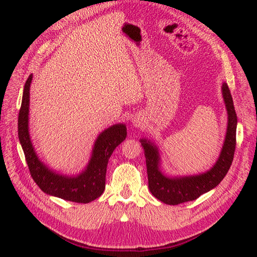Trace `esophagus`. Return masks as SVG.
I'll use <instances>...</instances> for the list:
<instances>
[{
	"label": "esophagus",
	"instance_id": "esophagus-1",
	"mask_svg": "<svg viewBox=\"0 0 257 257\" xmlns=\"http://www.w3.org/2000/svg\"><path fill=\"white\" fill-rule=\"evenodd\" d=\"M134 123H135V125H138V127H139L141 122H140L139 119H134Z\"/></svg>",
	"mask_w": 257,
	"mask_h": 257
}]
</instances>
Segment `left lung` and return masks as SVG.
<instances>
[{"label":"left lung","mask_w":257,"mask_h":257,"mask_svg":"<svg viewBox=\"0 0 257 257\" xmlns=\"http://www.w3.org/2000/svg\"><path fill=\"white\" fill-rule=\"evenodd\" d=\"M223 97L228 113L226 137L219 160L210 171L192 177L177 179L167 178L159 170V154L158 149L149 141L141 140L145 149V157L148 172V183L150 192L163 203L177 205L183 202L193 201L201 194L212 190L219 184L230 169L236 146V123L237 117L234 108L231 91L226 84L223 85Z\"/></svg>","instance_id":"obj_1"}]
</instances>
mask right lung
Instances as JSON below:
<instances>
[{"instance_id": "1", "label": "right lung", "mask_w": 257, "mask_h": 257, "mask_svg": "<svg viewBox=\"0 0 257 257\" xmlns=\"http://www.w3.org/2000/svg\"><path fill=\"white\" fill-rule=\"evenodd\" d=\"M32 75L27 78L19 112V139L23 148L31 176L40 189L47 194L76 202L89 203L99 198L105 190L107 163L116 147L127 137L123 124H114L99 135L86 170L77 177H64L54 173L38 160L29 135V103Z\"/></svg>"}]
</instances>
